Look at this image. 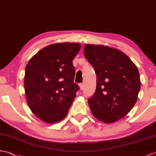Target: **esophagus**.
I'll list each match as a JSON object with an SVG mask.
<instances>
[{
  "label": "esophagus",
  "mask_w": 156,
  "mask_h": 156,
  "mask_svg": "<svg viewBox=\"0 0 156 156\" xmlns=\"http://www.w3.org/2000/svg\"><path fill=\"white\" fill-rule=\"evenodd\" d=\"M79 86H80V88L81 90L84 88V84H83V83H80V84H79Z\"/></svg>",
  "instance_id": "34e87169"
}]
</instances>
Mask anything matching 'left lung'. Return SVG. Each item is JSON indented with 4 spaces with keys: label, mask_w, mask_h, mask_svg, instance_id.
<instances>
[{
    "label": "left lung",
    "mask_w": 156,
    "mask_h": 156,
    "mask_svg": "<svg viewBox=\"0 0 156 156\" xmlns=\"http://www.w3.org/2000/svg\"><path fill=\"white\" fill-rule=\"evenodd\" d=\"M84 56L96 75V88L88 102L94 116L104 123L124 118L134 106L140 90L139 71L120 50L84 45Z\"/></svg>",
    "instance_id": "1"
}]
</instances>
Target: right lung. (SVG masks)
<instances>
[{
	"instance_id": "add662e5",
	"label": "right lung",
	"mask_w": 156,
	"mask_h": 156,
	"mask_svg": "<svg viewBox=\"0 0 156 156\" xmlns=\"http://www.w3.org/2000/svg\"><path fill=\"white\" fill-rule=\"evenodd\" d=\"M79 43H58L45 47L29 60L24 76L28 107L36 116L56 123L67 115L80 90L74 82L72 60L80 50Z\"/></svg>"
}]
</instances>
